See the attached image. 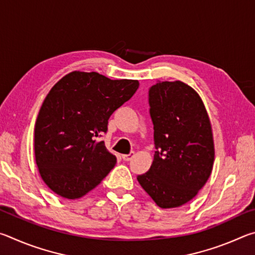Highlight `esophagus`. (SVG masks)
<instances>
[{"mask_svg":"<svg viewBox=\"0 0 255 255\" xmlns=\"http://www.w3.org/2000/svg\"><path fill=\"white\" fill-rule=\"evenodd\" d=\"M133 156H135V153L131 152V153H129V154L123 155V159H124V161H130V159H131Z\"/></svg>","mask_w":255,"mask_h":255,"instance_id":"1","label":"esophagus"}]
</instances>
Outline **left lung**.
<instances>
[{"label": "left lung", "mask_w": 255, "mask_h": 255, "mask_svg": "<svg viewBox=\"0 0 255 255\" xmlns=\"http://www.w3.org/2000/svg\"><path fill=\"white\" fill-rule=\"evenodd\" d=\"M154 126V161L137 180L161 208L187 204L213 170L210 122L198 93L183 82H159L148 90Z\"/></svg>", "instance_id": "1"}]
</instances>
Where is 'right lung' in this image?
I'll list each match as a JSON object with an SVG mask.
<instances>
[{"instance_id": "add662e5", "label": "right lung", "mask_w": 255, "mask_h": 255, "mask_svg": "<svg viewBox=\"0 0 255 255\" xmlns=\"http://www.w3.org/2000/svg\"><path fill=\"white\" fill-rule=\"evenodd\" d=\"M133 80H110L97 72H72L47 94L34 127V155L40 175L67 199L86 195L117 162L105 141L110 116L137 91Z\"/></svg>"}]
</instances>
